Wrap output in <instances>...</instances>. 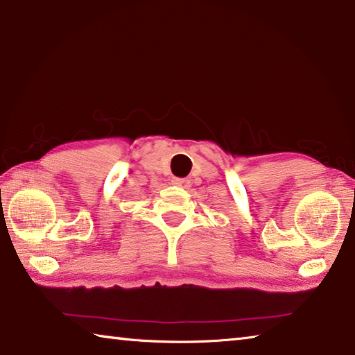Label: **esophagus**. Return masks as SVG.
I'll use <instances>...</instances> for the list:
<instances>
[{
  "mask_svg": "<svg viewBox=\"0 0 355 355\" xmlns=\"http://www.w3.org/2000/svg\"><path fill=\"white\" fill-rule=\"evenodd\" d=\"M172 183L173 184H175V186H183V188H184V186H188V180H186V178H178V177H173L172 178Z\"/></svg>",
  "mask_w": 355,
  "mask_h": 355,
  "instance_id": "obj_1",
  "label": "esophagus"
}]
</instances>
